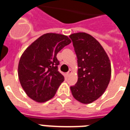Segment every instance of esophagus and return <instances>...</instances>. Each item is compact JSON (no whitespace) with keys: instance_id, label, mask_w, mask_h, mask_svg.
Returning <instances> with one entry per match:
<instances>
[{"instance_id":"34e87169","label":"esophagus","mask_w":130,"mask_h":130,"mask_svg":"<svg viewBox=\"0 0 130 130\" xmlns=\"http://www.w3.org/2000/svg\"><path fill=\"white\" fill-rule=\"evenodd\" d=\"M71 73H72V70H69L68 71V72H66V76H69L71 74Z\"/></svg>"}]
</instances>
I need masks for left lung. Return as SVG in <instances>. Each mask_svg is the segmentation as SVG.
Listing matches in <instances>:
<instances>
[{
  "instance_id": "left-lung-1",
  "label": "left lung",
  "mask_w": 130,
  "mask_h": 130,
  "mask_svg": "<svg viewBox=\"0 0 130 130\" xmlns=\"http://www.w3.org/2000/svg\"><path fill=\"white\" fill-rule=\"evenodd\" d=\"M72 40L78 63V81L70 90L73 97L83 104L99 98L110 82L111 66L107 54L100 43L85 32L74 33Z\"/></svg>"
}]
</instances>
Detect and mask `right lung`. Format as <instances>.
Wrapping results in <instances>:
<instances>
[{
    "mask_svg": "<svg viewBox=\"0 0 130 130\" xmlns=\"http://www.w3.org/2000/svg\"><path fill=\"white\" fill-rule=\"evenodd\" d=\"M71 41L67 36L56 33L42 35L21 56L18 76L26 94L38 102L54 97L64 77L58 71L57 54Z\"/></svg>",
    "mask_w": 130,
    "mask_h": 130,
    "instance_id": "add662e5",
    "label": "right lung"
}]
</instances>
